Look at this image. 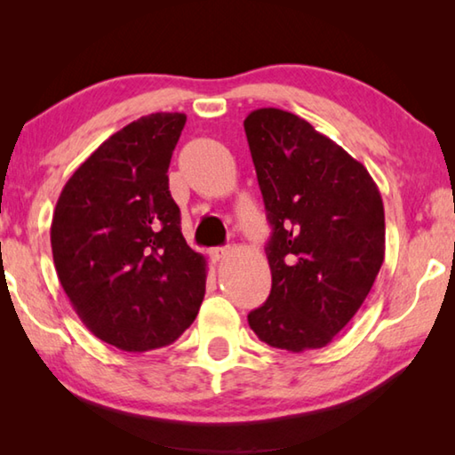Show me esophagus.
Returning <instances> with one entry per match:
<instances>
[{
  "label": "esophagus",
  "instance_id": "1",
  "mask_svg": "<svg viewBox=\"0 0 455 455\" xmlns=\"http://www.w3.org/2000/svg\"><path fill=\"white\" fill-rule=\"evenodd\" d=\"M211 259L214 260V263H220L222 259L228 257V249H225V246H219V249H211Z\"/></svg>",
  "mask_w": 455,
  "mask_h": 455
}]
</instances>
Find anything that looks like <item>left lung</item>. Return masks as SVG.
<instances>
[{"label": "left lung", "instance_id": "left-lung-1", "mask_svg": "<svg viewBox=\"0 0 455 455\" xmlns=\"http://www.w3.org/2000/svg\"><path fill=\"white\" fill-rule=\"evenodd\" d=\"M267 219L273 287L249 313L260 341L321 349L353 319L385 257L383 200L371 174L309 122L279 108L244 118Z\"/></svg>", "mask_w": 455, "mask_h": 455}]
</instances>
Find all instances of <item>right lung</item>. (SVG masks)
I'll return each instance as SVG.
<instances>
[{
    "instance_id": "1",
    "label": "right lung",
    "mask_w": 455,
    "mask_h": 455,
    "mask_svg": "<svg viewBox=\"0 0 455 455\" xmlns=\"http://www.w3.org/2000/svg\"><path fill=\"white\" fill-rule=\"evenodd\" d=\"M187 116L156 112L76 168L53 211L58 279L84 325L122 351L174 343L204 299L206 259L187 244L168 166Z\"/></svg>"
}]
</instances>
